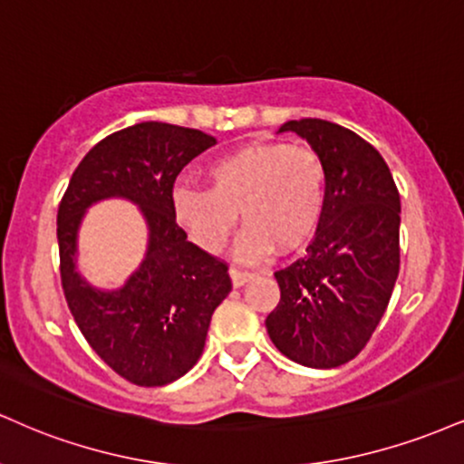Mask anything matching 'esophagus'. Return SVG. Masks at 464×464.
I'll list each match as a JSON object with an SVG mask.
<instances>
[{
  "label": "esophagus",
  "instance_id": "1",
  "mask_svg": "<svg viewBox=\"0 0 464 464\" xmlns=\"http://www.w3.org/2000/svg\"><path fill=\"white\" fill-rule=\"evenodd\" d=\"M253 276H255L253 272L239 270V267H231V281H233V285H236V287H242L244 283H248Z\"/></svg>",
  "mask_w": 464,
  "mask_h": 464
}]
</instances>
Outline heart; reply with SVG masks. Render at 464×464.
<instances>
[{
	"instance_id": "b5f03b06",
	"label": "heart",
	"mask_w": 464,
	"mask_h": 464,
	"mask_svg": "<svg viewBox=\"0 0 464 464\" xmlns=\"http://www.w3.org/2000/svg\"><path fill=\"white\" fill-rule=\"evenodd\" d=\"M209 188L179 186L172 192L177 222L194 244L220 253L237 225L239 256L256 261L272 246L292 250L306 242L326 203V166L304 144L261 142L236 149L208 169Z\"/></svg>"
}]
</instances>
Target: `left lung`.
<instances>
[{"label":"left lung","mask_w":464,"mask_h":464,"mask_svg":"<svg viewBox=\"0 0 464 464\" xmlns=\"http://www.w3.org/2000/svg\"><path fill=\"white\" fill-rule=\"evenodd\" d=\"M326 166V203L306 253L275 272L281 300L266 328L300 365L331 370L365 348L400 272V192L382 155L322 119L287 121Z\"/></svg>","instance_id":"1"}]
</instances>
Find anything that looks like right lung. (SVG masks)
Returning a JSON list of instances; mask_svg holds the SVG:
<instances>
[{
	"label": "right lung",
	"instance_id": "obj_1",
	"mask_svg": "<svg viewBox=\"0 0 464 464\" xmlns=\"http://www.w3.org/2000/svg\"><path fill=\"white\" fill-rule=\"evenodd\" d=\"M214 144L189 127L138 122L94 144L60 200V278L72 320L105 365L138 387H164L197 365L231 292L227 261L188 242L172 209L177 175ZM110 196L141 205L150 250L125 288L99 293L74 272L76 228L86 207Z\"/></svg>",
	"mask_w": 464,
	"mask_h": 464
}]
</instances>
